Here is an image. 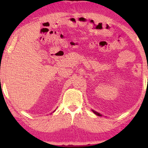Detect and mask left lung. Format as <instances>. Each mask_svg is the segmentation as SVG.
Wrapping results in <instances>:
<instances>
[{
  "label": "left lung",
  "instance_id": "8db88e82",
  "mask_svg": "<svg viewBox=\"0 0 148 148\" xmlns=\"http://www.w3.org/2000/svg\"><path fill=\"white\" fill-rule=\"evenodd\" d=\"M92 110V112L94 113L95 114H96V115H98V116H102V115L100 114V113H99V112H96V111H95V110Z\"/></svg>",
  "mask_w": 148,
  "mask_h": 148
}]
</instances>
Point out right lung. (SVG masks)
I'll return each mask as SVG.
<instances>
[{
	"mask_svg": "<svg viewBox=\"0 0 148 148\" xmlns=\"http://www.w3.org/2000/svg\"><path fill=\"white\" fill-rule=\"evenodd\" d=\"M55 110H54V111H53V112H54V111H55Z\"/></svg>",
	"mask_w": 148,
	"mask_h": 148,
	"instance_id": "1",
	"label": "right lung"
}]
</instances>
